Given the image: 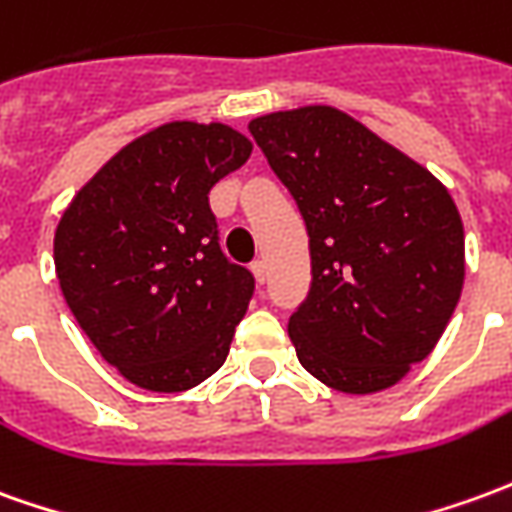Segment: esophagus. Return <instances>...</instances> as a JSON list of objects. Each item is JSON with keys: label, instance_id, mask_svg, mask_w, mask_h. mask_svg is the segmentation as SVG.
Returning a JSON list of instances; mask_svg holds the SVG:
<instances>
[{"label": "esophagus", "instance_id": "obj_1", "mask_svg": "<svg viewBox=\"0 0 512 512\" xmlns=\"http://www.w3.org/2000/svg\"><path fill=\"white\" fill-rule=\"evenodd\" d=\"M252 274H255L257 282H266L268 280V263L263 257H257L255 263H252Z\"/></svg>", "mask_w": 512, "mask_h": 512}]
</instances>
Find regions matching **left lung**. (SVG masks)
<instances>
[{
    "mask_svg": "<svg viewBox=\"0 0 512 512\" xmlns=\"http://www.w3.org/2000/svg\"><path fill=\"white\" fill-rule=\"evenodd\" d=\"M310 238V291L288 335L343 393H377L430 355L463 291V221L441 182L327 105L249 121Z\"/></svg>",
    "mask_w": 512,
    "mask_h": 512,
    "instance_id": "left-lung-1",
    "label": "left lung"
}]
</instances>
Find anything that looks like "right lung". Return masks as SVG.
Here are the masks:
<instances>
[{"mask_svg":"<svg viewBox=\"0 0 512 512\" xmlns=\"http://www.w3.org/2000/svg\"><path fill=\"white\" fill-rule=\"evenodd\" d=\"M249 155L227 124L171 121L110 157L57 224L66 305L138 388L188 391L230 355L255 277L221 252L207 194Z\"/></svg>","mask_w":512,"mask_h":512,"instance_id":"obj_1","label":"right lung"}]
</instances>
